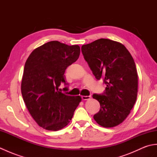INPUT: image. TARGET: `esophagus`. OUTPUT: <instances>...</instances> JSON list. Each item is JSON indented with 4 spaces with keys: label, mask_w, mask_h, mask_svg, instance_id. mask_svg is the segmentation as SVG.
<instances>
[{
    "label": "esophagus",
    "mask_w": 157,
    "mask_h": 157,
    "mask_svg": "<svg viewBox=\"0 0 157 157\" xmlns=\"http://www.w3.org/2000/svg\"><path fill=\"white\" fill-rule=\"evenodd\" d=\"M91 98L90 96H82V98L84 101H86V100H88Z\"/></svg>",
    "instance_id": "esophagus-1"
}]
</instances>
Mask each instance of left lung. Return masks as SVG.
I'll return each instance as SVG.
<instances>
[{
  "label": "left lung",
  "mask_w": 157,
  "mask_h": 157,
  "mask_svg": "<svg viewBox=\"0 0 157 157\" xmlns=\"http://www.w3.org/2000/svg\"><path fill=\"white\" fill-rule=\"evenodd\" d=\"M82 52L95 78H103L106 86L102 94L92 95L101 105L94 120L104 128L119 125L137 98L138 73L134 59L124 45L105 38L83 45Z\"/></svg>",
  "instance_id": "left-lung-1"
}]
</instances>
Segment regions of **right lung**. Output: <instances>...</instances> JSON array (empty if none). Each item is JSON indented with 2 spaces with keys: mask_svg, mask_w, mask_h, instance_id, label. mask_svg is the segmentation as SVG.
<instances>
[{
  "mask_svg": "<svg viewBox=\"0 0 157 157\" xmlns=\"http://www.w3.org/2000/svg\"><path fill=\"white\" fill-rule=\"evenodd\" d=\"M79 53L78 45L51 41L34 49L26 61L21 94L29 113L41 128L51 131L65 128L81 102L79 96L66 95L59 89L62 82L67 85L65 69L78 60Z\"/></svg>",
  "mask_w": 157,
  "mask_h": 157,
  "instance_id": "1",
  "label": "right lung"
}]
</instances>
